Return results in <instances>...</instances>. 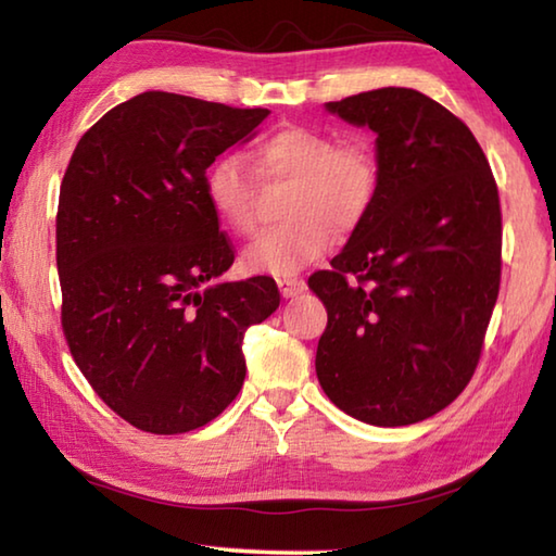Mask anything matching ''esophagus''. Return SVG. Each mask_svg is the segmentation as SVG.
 <instances>
[{
	"mask_svg": "<svg viewBox=\"0 0 556 556\" xmlns=\"http://www.w3.org/2000/svg\"><path fill=\"white\" fill-rule=\"evenodd\" d=\"M277 285H279L281 296H287V299L296 296V294H301V291L306 289V281L301 279V277H279Z\"/></svg>",
	"mask_w": 556,
	"mask_h": 556,
	"instance_id": "obj_1",
	"label": "esophagus"
}]
</instances>
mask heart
<instances>
[{
  "label": "heart",
  "mask_w": 556,
  "mask_h": 556,
  "mask_svg": "<svg viewBox=\"0 0 556 556\" xmlns=\"http://www.w3.org/2000/svg\"><path fill=\"white\" fill-rule=\"evenodd\" d=\"M250 159L255 172L238 154L215 159L205 199L230 230L250 235L262 220L260 178L289 184L281 199L287 220L262 232L242 257L260 275H296L331 248L333 230L353 232L378 201L382 168L365 139L338 142L331 129L287 125L260 139Z\"/></svg>",
  "instance_id": "heart-1"
}]
</instances>
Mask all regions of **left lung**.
Masks as SVG:
<instances>
[{
	"instance_id": "left-lung-1",
	"label": "left lung",
	"mask_w": 556,
	"mask_h": 556,
	"mask_svg": "<svg viewBox=\"0 0 556 556\" xmlns=\"http://www.w3.org/2000/svg\"><path fill=\"white\" fill-rule=\"evenodd\" d=\"M378 131L372 211L308 287L328 312L316 375L336 407L407 427L448 407L473 378L503 265V215L473 131L412 88L326 105Z\"/></svg>"
}]
</instances>
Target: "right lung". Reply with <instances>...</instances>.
Segmentation results:
<instances>
[{"label": "right lung", "instance_id": "add662e5", "mask_svg": "<svg viewBox=\"0 0 556 556\" xmlns=\"http://www.w3.org/2000/svg\"><path fill=\"white\" fill-rule=\"evenodd\" d=\"M267 115L149 90L102 115L65 168V343L98 397L149 434L218 417L242 388L244 331L279 306L271 277L215 281L235 248L205 199V168Z\"/></svg>", "mask_w": 556, "mask_h": 556}]
</instances>
